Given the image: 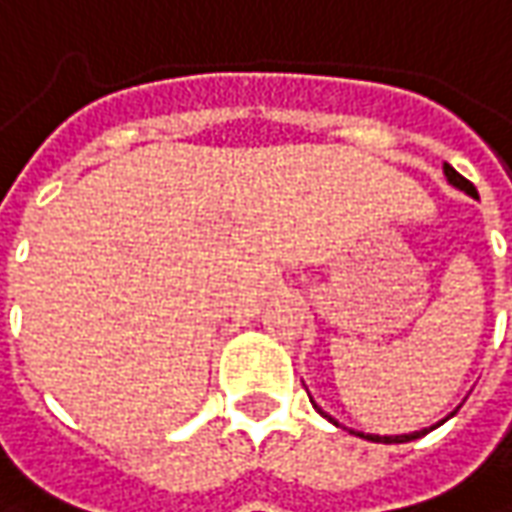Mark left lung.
<instances>
[{
  "mask_svg": "<svg viewBox=\"0 0 512 512\" xmlns=\"http://www.w3.org/2000/svg\"><path fill=\"white\" fill-rule=\"evenodd\" d=\"M443 173H446L448 184H454V187H457V190H465V193H468V196L479 198V196H476V187H474V184L468 182V179H465V176H460V173H457V170L451 168V165H443ZM311 403H314V401H311ZM460 406H462V403H460ZM460 406H457V409H460ZM314 409H316V412H319V415H322V417H328V420H330V423H333V426H339V429H344L342 423H339V420H336V417H330L328 412H325V409H322V406H319V403H314ZM457 409H454V412H451V415L443 417V420H437V423H434V426H429V429L412 431V434H392V437H378V434H364V431H356V429H350V431H353V434H356V437H364V440H373V443H412V440H417V437H423V434H429L431 429H437V426H443V423H446L448 417H454V415H457Z\"/></svg>",
  "mask_w": 512,
  "mask_h": 512,
  "instance_id": "obj_1",
  "label": "left lung"
}]
</instances>
